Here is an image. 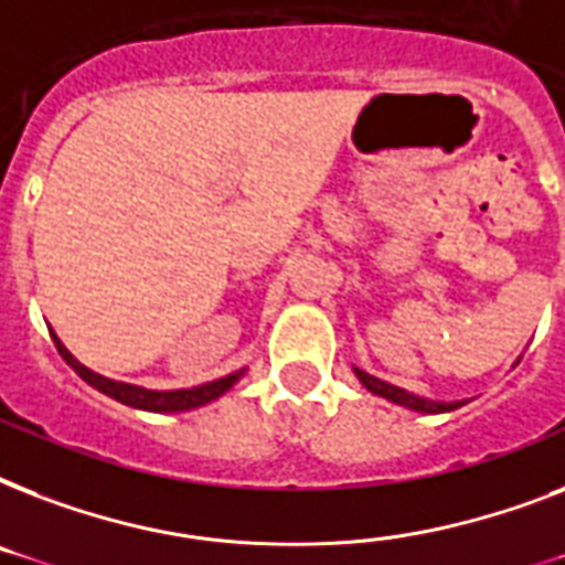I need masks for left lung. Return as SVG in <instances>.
I'll return each mask as SVG.
<instances>
[{
  "label": "left lung",
  "instance_id": "obj_1",
  "mask_svg": "<svg viewBox=\"0 0 565 565\" xmlns=\"http://www.w3.org/2000/svg\"><path fill=\"white\" fill-rule=\"evenodd\" d=\"M354 375L361 381L372 395H381L386 402L398 404V407H407V411H416V413H448V411H457V407H463L466 402H437V398H425V395H416V393H407L402 386L395 384H386L381 377L370 375V372H363L354 366Z\"/></svg>",
  "mask_w": 565,
  "mask_h": 565
}]
</instances>
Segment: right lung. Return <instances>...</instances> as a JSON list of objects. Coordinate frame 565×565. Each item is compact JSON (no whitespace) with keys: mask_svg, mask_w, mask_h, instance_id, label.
I'll use <instances>...</instances> for the list:
<instances>
[{"mask_svg":"<svg viewBox=\"0 0 565 565\" xmlns=\"http://www.w3.org/2000/svg\"><path fill=\"white\" fill-rule=\"evenodd\" d=\"M52 340H55L61 358H64V361L75 370V375L82 377V381H87L93 390H99V393L110 395V398H117L119 404H128V407H135V411H149V413L195 411V407H204V404L216 402L220 395L228 393L231 386L246 375V370H237L225 377H216V381H207V384L188 386V390H146V386L140 384H126V381H114V377H105L99 375V372H93L90 366H84L75 354H70V349L57 340V334H52Z\"/></svg>","mask_w":565,"mask_h":565,"instance_id":"add662e5","label":"right lung"}]
</instances>
